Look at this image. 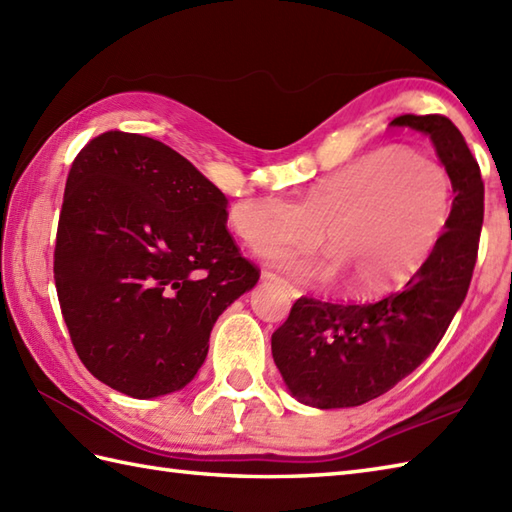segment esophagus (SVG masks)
<instances>
[{
  "instance_id": "34e87169",
  "label": "esophagus",
  "mask_w": 512,
  "mask_h": 512,
  "mask_svg": "<svg viewBox=\"0 0 512 512\" xmlns=\"http://www.w3.org/2000/svg\"><path fill=\"white\" fill-rule=\"evenodd\" d=\"M262 279H264V281H273V284H277V286H281V288H286L290 297H299V295H301V292H299L295 286H292L288 279L279 277V275H275V273H270V270H264V273H262Z\"/></svg>"
}]
</instances>
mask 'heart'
<instances>
[{
    "mask_svg": "<svg viewBox=\"0 0 512 512\" xmlns=\"http://www.w3.org/2000/svg\"><path fill=\"white\" fill-rule=\"evenodd\" d=\"M451 209L453 182L438 160L383 147L330 173L303 202L264 195L239 202L231 220L250 246L314 242L323 228L330 248L268 246L262 255L308 284L345 275L354 292H383L429 262Z\"/></svg>",
    "mask_w": 512,
    "mask_h": 512,
    "instance_id": "obj_1",
    "label": "heart"
}]
</instances>
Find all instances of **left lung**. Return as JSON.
<instances>
[{
	"instance_id": "obj_1",
	"label": "left lung",
	"mask_w": 512,
	"mask_h": 512,
	"mask_svg": "<svg viewBox=\"0 0 512 512\" xmlns=\"http://www.w3.org/2000/svg\"><path fill=\"white\" fill-rule=\"evenodd\" d=\"M389 125L431 138L453 182L451 220L398 292L372 303L295 301L273 334V358L290 394L317 409L358 407L409 376L436 350L471 286L484 222L480 165L447 116L402 114Z\"/></svg>"
}]
</instances>
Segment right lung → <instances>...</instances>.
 I'll return each mask as SVG.
<instances>
[{
	"mask_svg": "<svg viewBox=\"0 0 512 512\" xmlns=\"http://www.w3.org/2000/svg\"><path fill=\"white\" fill-rule=\"evenodd\" d=\"M228 200L160 140L105 132L74 158L54 248L63 321L90 374L132 398L187 387L217 317L257 284Z\"/></svg>",
	"mask_w": 512,
	"mask_h": 512,
	"instance_id": "add662e5",
	"label": "right lung"
}]
</instances>
